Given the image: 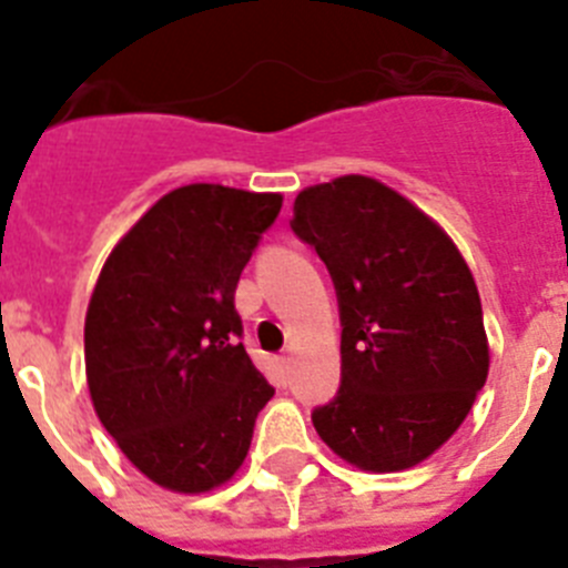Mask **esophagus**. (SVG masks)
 Masks as SVG:
<instances>
[{
    "mask_svg": "<svg viewBox=\"0 0 568 568\" xmlns=\"http://www.w3.org/2000/svg\"><path fill=\"white\" fill-rule=\"evenodd\" d=\"M278 366H281V373H287V369H290V355H281Z\"/></svg>",
    "mask_w": 568,
    "mask_h": 568,
    "instance_id": "esophagus-1",
    "label": "esophagus"
}]
</instances>
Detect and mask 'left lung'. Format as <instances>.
Returning <instances> with one entry per match:
<instances>
[{
	"instance_id": "1",
	"label": "left lung",
	"mask_w": 568,
	"mask_h": 568,
	"mask_svg": "<svg viewBox=\"0 0 568 568\" xmlns=\"http://www.w3.org/2000/svg\"><path fill=\"white\" fill-rule=\"evenodd\" d=\"M293 210L344 327L341 389L313 413L315 433L364 471L413 469L458 433L489 375L469 264L435 219L369 175L304 187Z\"/></svg>"
}]
</instances>
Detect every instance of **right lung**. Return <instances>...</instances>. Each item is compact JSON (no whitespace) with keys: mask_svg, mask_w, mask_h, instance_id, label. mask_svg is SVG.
I'll return each mask as SVG.
<instances>
[{"mask_svg":"<svg viewBox=\"0 0 568 568\" xmlns=\"http://www.w3.org/2000/svg\"><path fill=\"white\" fill-rule=\"evenodd\" d=\"M281 202L224 184L175 187L99 273L84 315L90 400L124 458L162 489L227 484L273 398L239 341L233 298Z\"/></svg>","mask_w":568,"mask_h":568,"instance_id":"add662e5","label":"right lung"}]
</instances>
